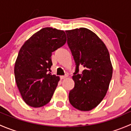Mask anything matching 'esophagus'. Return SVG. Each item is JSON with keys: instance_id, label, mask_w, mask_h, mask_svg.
<instances>
[{"instance_id": "esophagus-1", "label": "esophagus", "mask_w": 131, "mask_h": 131, "mask_svg": "<svg viewBox=\"0 0 131 131\" xmlns=\"http://www.w3.org/2000/svg\"><path fill=\"white\" fill-rule=\"evenodd\" d=\"M67 77H68V75H62V76L60 77V78H61V79H66V78H67Z\"/></svg>"}]
</instances>
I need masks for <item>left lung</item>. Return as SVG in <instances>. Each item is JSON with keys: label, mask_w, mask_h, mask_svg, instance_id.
<instances>
[{"label": "left lung", "mask_w": 131, "mask_h": 131, "mask_svg": "<svg viewBox=\"0 0 131 131\" xmlns=\"http://www.w3.org/2000/svg\"><path fill=\"white\" fill-rule=\"evenodd\" d=\"M66 33L77 65L70 103L79 110L90 111L101 102L109 88L113 73L109 52L104 42L89 29L80 28ZM81 66L84 70L79 74Z\"/></svg>", "instance_id": "1"}]
</instances>
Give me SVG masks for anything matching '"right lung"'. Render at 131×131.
Returning <instances> with one entry per match:
<instances>
[{"mask_svg": "<svg viewBox=\"0 0 131 131\" xmlns=\"http://www.w3.org/2000/svg\"><path fill=\"white\" fill-rule=\"evenodd\" d=\"M67 42L63 30L41 29L21 47L14 65V75L21 97L28 105L43 106L51 101L59 77L49 73L52 52Z\"/></svg>", "mask_w": 131, "mask_h": 131, "instance_id": "add662e5", "label": "right lung"}]
</instances>
